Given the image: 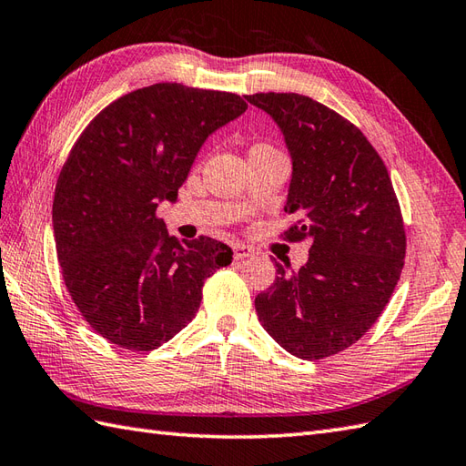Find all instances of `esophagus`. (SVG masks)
<instances>
[{"instance_id":"obj_1","label":"esophagus","mask_w":466,"mask_h":466,"mask_svg":"<svg viewBox=\"0 0 466 466\" xmlns=\"http://www.w3.org/2000/svg\"><path fill=\"white\" fill-rule=\"evenodd\" d=\"M232 254H234V259L250 258V256H254V248L252 246H246V244H234L232 246Z\"/></svg>"}]
</instances>
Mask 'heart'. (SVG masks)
I'll list each match as a JSON object with an SVG mask.
<instances>
[{"label": "heart", "mask_w": 466, "mask_h": 466, "mask_svg": "<svg viewBox=\"0 0 466 466\" xmlns=\"http://www.w3.org/2000/svg\"><path fill=\"white\" fill-rule=\"evenodd\" d=\"M256 147H269V145H256ZM256 147H254V148H256Z\"/></svg>", "instance_id": "b5f03b06"}]
</instances>
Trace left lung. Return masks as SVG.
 <instances>
[{
	"instance_id": "1",
	"label": "left lung",
	"mask_w": 466,
	"mask_h": 466,
	"mask_svg": "<svg viewBox=\"0 0 466 466\" xmlns=\"http://www.w3.org/2000/svg\"><path fill=\"white\" fill-rule=\"evenodd\" d=\"M246 99L282 128L291 172L286 242L309 240L299 269L276 262L256 298L264 329L291 355L316 361L348 350L381 316L401 278L407 236L380 153L351 121L298 93Z\"/></svg>"
}]
</instances>
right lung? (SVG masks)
I'll list each match as a JSON object with an SVG mask.
<instances>
[{"instance_id": "obj_1", "label": "right lung", "mask_w": 466, "mask_h": 466, "mask_svg": "<svg viewBox=\"0 0 466 466\" xmlns=\"http://www.w3.org/2000/svg\"><path fill=\"white\" fill-rule=\"evenodd\" d=\"M246 109L236 93L157 83L105 106L73 145L53 197L57 259L106 341L160 348L197 316L207 278L232 262L208 236H168L157 208L177 198L207 137Z\"/></svg>"}]
</instances>
